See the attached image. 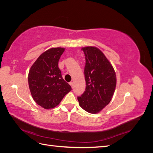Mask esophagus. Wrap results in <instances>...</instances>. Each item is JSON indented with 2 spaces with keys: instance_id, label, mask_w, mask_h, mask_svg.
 I'll list each match as a JSON object with an SVG mask.
<instances>
[{
  "instance_id": "esophagus-1",
  "label": "esophagus",
  "mask_w": 153,
  "mask_h": 153,
  "mask_svg": "<svg viewBox=\"0 0 153 153\" xmlns=\"http://www.w3.org/2000/svg\"><path fill=\"white\" fill-rule=\"evenodd\" d=\"M69 85H70L72 87H73V82H69Z\"/></svg>"
}]
</instances>
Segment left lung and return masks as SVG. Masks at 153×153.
<instances>
[{"mask_svg":"<svg viewBox=\"0 0 153 153\" xmlns=\"http://www.w3.org/2000/svg\"><path fill=\"white\" fill-rule=\"evenodd\" d=\"M82 50L85 57L86 87L77 98L79 105L86 112L96 114L112 100L116 86V75L112 64L99 48L87 47Z\"/></svg>","mask_w":153,"mask_h":153,"instance_id":"obj_1","label":"left lung"}]
</instances>
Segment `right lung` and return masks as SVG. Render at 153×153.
I'll list each match as a JSON object with an SVG mask.
<instances>
[{
  "mask_svg": "<svg viewBox=\"0 0 153 153\" xmlns=\"http://www.w3.org/2000/svg\"><path fill=\"white\" fill-rule=\"evenodd\" d=\"M65 48H52L45 51L31 66L28 75L32 98L45 109L57 106L71 87L62 77L58 66L59 59Z\"/></svg>",
  "mask_w": 153,
  "mask_h": 153,
  "instance_id": "add662e5",
  "label": "right lung"
}]
</instances>
